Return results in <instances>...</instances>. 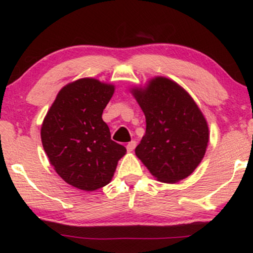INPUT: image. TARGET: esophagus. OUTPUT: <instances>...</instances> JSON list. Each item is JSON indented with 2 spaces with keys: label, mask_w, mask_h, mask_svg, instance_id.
I'll return each mask as SVG.
<instances>
[{
  "label": "esophagus",
  "mask_w": 253,
  "mask_h": 253,
  "mask_svg": "<svg viewBox=\"0 0 253 253\" xmlns=\"http://www.w3.org/2000/svg\"><path fill=\"white\" fill-rule=\"evenodd\" d=\"M135 145H136V143L134 140H132V141H129L128 144H127V151H128V152H132L133 150L135 149Z\"/></svg>",
  "instance_id": "esophagus-1"
}]
</instances>
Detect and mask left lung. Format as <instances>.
Instances as JSON below:
<instances>
[{"label": "left lung", "mask_w": 253, "mask_h": 253, "mask_svg": "<svg viewBox=\"0 0 253 253\" xmlns=\"http://www.w3.org/2000/svg\"><path fill=\"white\" fill-rule=\"evenodd\" d=\"M133 96L146 118L135 155L158 181L176 183L194 172L210 140L208 125L193 97L176 82L155 77Z\"/></svg>", "instance_id": "obj_1"}]
</instances>
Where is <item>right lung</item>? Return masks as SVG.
Segmentation results:
<instances>
[{"label":"right lung","mask_w":253,"mask_h":253,"mask_svg":"<svg viewBox=\"0 0 253 253\" xmlns=\"http://www.w3.org/2000/svg\"><path fill=\"white\" fill-rule=\"evenodd\" d=\"M114 90L113 84L95 78L66 84L42 121V143L51 165L77 189L94 191L108 184L126 155L102 120Z\"/></svg>","instance_id":"right-lung-1"}]
</instances>
